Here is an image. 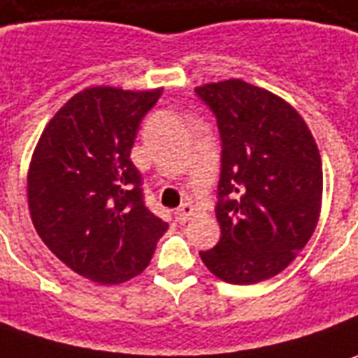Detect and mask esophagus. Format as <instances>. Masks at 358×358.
<instances>
[{"instance_id":"esophagus-1","label":"esophagus","mask_w":358,"mask_h":358,"mask_svg":"<svg viewBox=\"0 0 358 358\" xmlns=\"http://www.w3.org/2000/svg\"><path fill=\"white\" fill-rule=\"evenodd\" d=\"M194 215V207L189 203H184L180 209H176V213H174V217H176V221L178 222H186L189 217Z\"/></svg>"}]
</instances>
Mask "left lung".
<instances>
[{
	"mask_svg": "<svg viewBox=\"0 0 358 358\" xmlns=\"http://www.w3.org/2000/svg\"><path fill=\"white\" fill-rule=\"evenodd\" d=\"M221 131V240L199 252L207 269L232 285L271 279L312 236L322 209V159L291 104L242 79L197 87Z\"/></svg>",
	"mask_w": 358,
	"mask_h": 358,
	"instance_id": "8db88e82",
	"label": "left lung"
}]
</instances>
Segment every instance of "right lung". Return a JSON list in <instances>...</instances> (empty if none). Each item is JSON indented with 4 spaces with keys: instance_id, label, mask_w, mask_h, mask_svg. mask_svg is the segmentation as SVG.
I'll use <instances>...</instances> for the list:
<instances>
[{
    "instance_id": "add662e5",
    "label": "right lung",
    "mask_w": 358,
    "mask_h": 358,
    "mask_svg": "<svg viewBox=\"0 0 358 358\" xmlns=\"http://www.w3.org/2000/svg\"><path fill=\"white\" fill-rule=\"evenodd\" d=\"M161 92H77L50 120L32 153V224L57 259L94 283H124L141 273L169 229L147 209L141 174L129 159L139 124Z\"/></svg>"
}]
</instances>
